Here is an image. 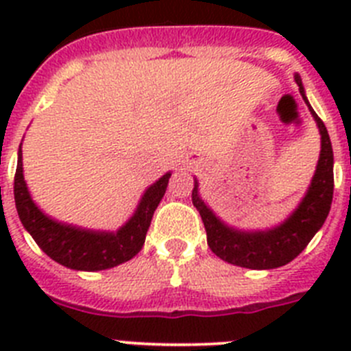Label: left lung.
Returning a JSON list of instances; mask_svg holds the SVG:
<instances>
[{
    "label": "left lung",
    "instance_id": "1",
    "mask_svg": "<svg viewBox=\"0 0 351 351\" xmlns=\"http://www.w3.org/2000/svg\"><path fill=\"white\" fill-rule=\"evenodd\" d=\"M295 82L304 101L315 117L316 126L320 130V158L316 163L315 176L308 191L295 207V210L280 225L267 230H239L235 226L226 225L214 214L198 193V181L195 178V188L191 191L193 206L202 216L207 232V244L214 255L219 256L232 265L246 269H276L287 265L309 244L315 234L322 228L330 210L334 193V153L330 137L324 121L316 116L309 105L304 91L302 80L295 75Z\"/></svg>",
    "mask_w": 351,
    "mask_h": 351
}]
</instances>
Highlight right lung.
Masks as SVG:
<instances>
[{
	"label": "right lung",
	"mask_w": 351,
	"mask_h": 351,
	"mask_svg": "<svg viewBox=\"0 0 351 351\" xmlns=\"http://www.w3.org/2000/svg\"><path fill=\"white\" fill-rule=\"evenodd\" d=\"M172 173L167 172L142 195L132 218L116 232L91 230L58 221L43 213L31 198L24 181L23 149L19 147L14 197L19 218L40 250L54 262L75 271H105L132 260L142 250L153 214L167 191Z\"/></svg>",
	"instance_id": "right-lung-1"
}]
</instances>
